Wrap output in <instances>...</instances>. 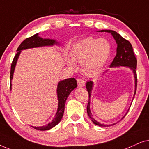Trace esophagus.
<instances>
[{
    "label": "esophagus",
    "mask_w": 149,
    "mask_h": 149,
    "mask_svg": "<svg viewBox=\"0 0 149 149\" xmlns=\"http://www.w3.org/2000/svg\"><path fill=\"white\" fill-rule=\"evenodd\" d=\"M77 82H78V86L80 87V88H82V87H84L85 86V82L82 79L78 78L77 80Z\"/></svg>",
    "instance_id": "34e87169"
}]
</instances>
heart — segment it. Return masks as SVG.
Returning <instances> with one entry per match:
<instances>
[{
  "label": "heart",
  "mask_w": 149,
  "mask_h": 149,
  "mask_svg": "<svg viewBox=\"0 0 149 149\" xmlns=\"http://www.w3.org/2000/svg\"><path fill=\"white\" fill-rule=\"evenodd\" d=\"M111 50V45L107 39L86 37L73 45L71 57L67 58V64L71 69H75L76 62H82L83 72L87 76H94L106 65Z\"/></svg>",
  "instance_id": "obj_1"
}]
</instances>
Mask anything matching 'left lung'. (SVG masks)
Returning <instances> with one entry per match:
<instances>
[{"label": "left lung", "instance_id": "obj_1", "mask_svg": "<svg viewBox=\"0 0 149 149\" xmlns=\"http://www.w3.org/2000/svg\"><path fill=\"white\" fill-rule=\"evenodd\" d=\"M98 32H107V33H111V35H112V37H114V40L116 41V44H117V48H116V55L114 57V60L111 63L110 67H128L130 69V70L132 71L133 74H134V82H135V90H134V94L133 99H134L135 94L136 92V87H137V75H136V66H137V60L135 56L134 50H133L132 45L131 44L130 41H128L126 39H125L123 37H121V35L118 34V33H116V31H112V30H102V31H99ZM106 71H105L103 73L102 75H104L106 73ZM86 89L88 91V95H89V100L88 106H87V113L89 118H91L93 123L96 125H98L100 127H109L114 125L118 123L120 120H122V118H123L127 113L128 112V111L130 109H128L127 112H126V114L123 116L122 118L120 120H118L117 123H114L113 124L110 125H105L103 123H100V122H98L97 120H95L93 118L92 113L91 112L90 109V104H91V93H92V90L93 88V81H88L86 82ZM132 105V104H131Z\"/></svg>", "mask_w": 149, "mask_h": 149}]
</instances>
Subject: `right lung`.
Listing matches in <instances>:
<instances>
[{
    "mask_svg": "<svg viewBox=\"0 0 149 149\" xmlns=\"http://www.w3.org/2000/svg\"><path fill=\"white\" fill-rule=\"evenodd\" d=\"M59 45V43L58 41L54 40V39H45L39 36V33H37L29 38L26 39L24 41H22L19 47L17 49V54L13 58L11 66V73H10V89L11 90V80L13 78V73H14L15 68L16 66L17 60L20 55L22 51L24 49L35 48V47H41L45 46H53V45ZM77 87V81L75 78H67L65 80H61L58 83L56 89L57 93V98H58V108L56 114L54 115V118L52 120L51 122H49L48 124L44 126L41 127H34L31 126L32 127L36 129L37 130L40 131H45L50 130L52 127H54L57 124L59 123L62 119L63 116V113L65 110V102L68 96L70 94L71 91L74 90Z\"/></svg>",
    "mask_w": 149,
    "mask_h": 149,
    "instance_id": "add662e5",
    "label": "right lung"
}]
</instances>
